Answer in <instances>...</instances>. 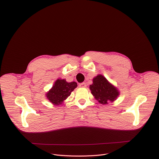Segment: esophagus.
<instances>
[{"label": "esophagus", "mask_w": 159, "mask_h": 159, "mask_svg": "<svg viewBox=\"0 0 159 159\" xmlns=\"http://www.w3.org/2000/svg\"><path fill=\"white\" fill-rule=\"evenodd\" d=\"M86 84L85 82H83V83H81L79 84V87H82V88H84V87H86Z\"/></svg>", "instance_id": "esophagus-1"}]
</instances>
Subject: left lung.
Here are the masks:
<instances>
[{
  "mask_svg": "<svg viewBox=\"0 0 159 159\" xmlns=\"http://www.w3.org/2000/svg\"><path fill=\"white\" fill-rule=\"evenodd\" d=\"M93 84L89 89L94 98L102 104H107L114 102L120 96L118 89L111 84L105 77L98 74L93 79Z\"/></svg>",
  "mask_w": 159,
  "mask_h": 159,
  "instance_id": "1",
  "label": "left lung"
}]
</instances>
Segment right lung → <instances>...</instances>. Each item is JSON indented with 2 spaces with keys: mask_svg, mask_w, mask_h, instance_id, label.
<instances>
[{
  "mask_svg": "<svg viewBox=\"0 0 159 159\" xmlns=\"http://www.w3.org/2000/svg\"><path fill=\"white\" fill-rule=\"evenodd\" d=\"M77 87V82H67L65 79H58L49 91L46 94L48 100L53 105H60L70 96L71 93Z\"/></svg>",
  "mask_w": 159,
  "mask_h": 159,
  "instance_id": "1",
  "label": "right lung"
}]
</instances>
